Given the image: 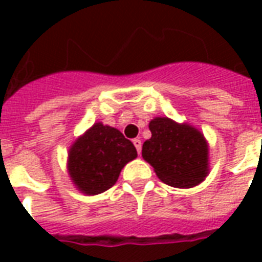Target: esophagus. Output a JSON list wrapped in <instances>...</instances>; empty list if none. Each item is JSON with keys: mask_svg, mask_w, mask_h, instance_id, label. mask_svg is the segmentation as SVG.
I'll return each mask as SVG.
<instances>
[{"mask_svg": "<svg viewBox=\"0 0 262 262\" xmlns=\"http://www.w3.org/2000/svg\"><path fill=\"white\" fill-rule=\"evenodd\" d=\"M133 144H135L136 149H137V152H139V155L141 154V145H143V143H141V140L140 139H135L133 140Z\"/></svg>", "mask_w": 262, "mask_h": 262, "instance_id": "1", "label": "esophagus"}]
</instances>
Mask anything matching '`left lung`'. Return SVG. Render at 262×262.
Wrapping results in <instances>:
<instances>
[{
	"label": "left lung",
	"mask_w": 262,
	"mask_h": 262,
	"mask_svg": "<svg viewBox=\"0 0 262 262\" xmlns=\"http://www.w3.org/2000/svg\"><path fill=\"white\" fill-rule=\"evenodd\" d=\"M152 136L143 144V158L160 181L174 187H193L209 172L208 144L199 129L167 117L149 122Z\"/></svg>",
	"instance_id": "obj_1"
}]
</instances>
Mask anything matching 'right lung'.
Returning a JSON list of instances; mask_svg holds the SVG:
<instances>
[{"mask_svg":"<svg viewBox=\"0 0 262 262\" xmlns=\"http://www.w3.org/2000/svg\"><path fill=\"white\" fill-rule=\"evenodd\" d=\"M68 171L81 193L95 195L110 189L123 166L137 158L130 140L115 127L94 123L72 144Z\"/></svg>","mask_w":262,"mask_h":262,"instance_id":"right-lung-1","label":"right lung"}]
</instances>
